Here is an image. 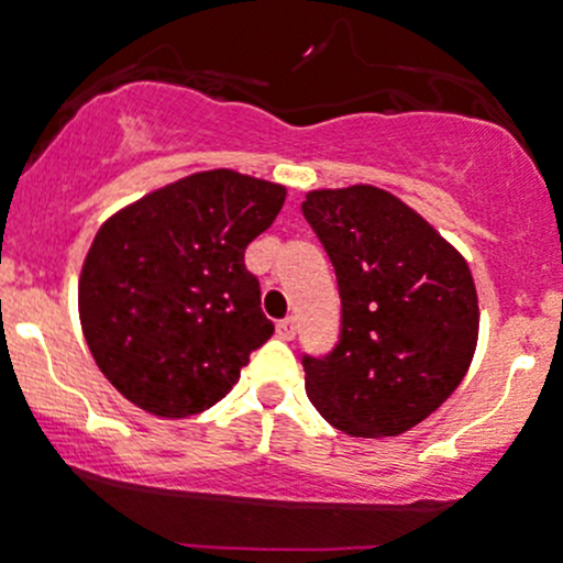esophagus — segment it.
<instances>
[{"instance_id": "1", "label": "esophagus", "mask_w": 563, "mask_h": 563, "mask_svg": "<svg viewBox=\"0 0 563 563\" xmlns=\"http://www.w3.org/2000/svg\"><path fill=\"white\" fill-rule=\"evenodd\" d=\"M276 333H279V339L284 341H292L295 333H298V320H295V317H284V320L276 324Z\"/></svg>"}]
</instances>
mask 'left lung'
<instances>
[{
  "instance_id": "8db88e82",
  "label": "left lung",
  "mask_w": 563,
  "mask_h": 563,
  "mask_svg": "<svg viewBox=\"0 0 563 563\" xmlns=\"http://www.w3.org/2000/svg\"><path fill=\"white\" fill-rule=\"evenodd\" d=\"M300 208L341 295L339 344L303 355L309 401L350 437H398L466 376L479 330L472 271L385 189H317Z\"/></svg>"
}]
</instances>
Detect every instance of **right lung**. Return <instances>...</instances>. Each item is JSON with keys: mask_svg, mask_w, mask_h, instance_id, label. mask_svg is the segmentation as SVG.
<instances>
[{"mask_svg": "<svg viewBox=\"0 0 563 563\" xmlns=\"http://www.w3.org/2000/svg\"><path fill=\"white\" fill-rule=\"evenodd\" d=\"M287 189L208 170L110 217L78 284L86 344L110 385L156 417L222 401L274 333L243 254L274 224Z\"/></svg>", "mask_w": 563, "mask_h": 563, "instance_id": "add662e5", "label": "right lung"}]
</instances>
